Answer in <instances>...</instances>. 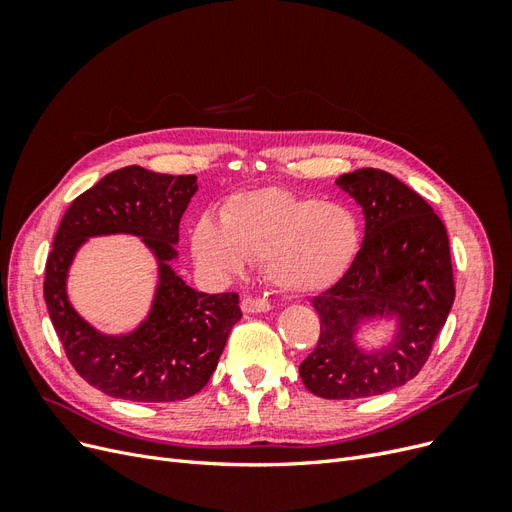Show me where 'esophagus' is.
<instances>
[{
	"instance_id": "obj_1",
	"label": "esophagus",
	"mask_w": 512,
	"mask_h": 512,
	"mask_svg": "<svg viewBox=\"0 0 512 512\" xmlns=\"http://www.w3.org/2000/svg\"><path fill=\"white\" fill-rule=\"evenodd\" d=\"M241 309L243 314H265L271 309V303L265 299H252V297H245L241 301Z\"/></svg>"
}]
</instances>
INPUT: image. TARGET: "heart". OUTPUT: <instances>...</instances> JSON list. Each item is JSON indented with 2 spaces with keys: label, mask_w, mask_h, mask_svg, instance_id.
<instances>
[{
  "label": "heart",
  "mask_w": 512,
  "mask_h": 512,
  "mask_svg": "<svg viewBox=\"0 0 512 512\" xmlns=\"http://www.w3.org/2000/svg\"><path fill=\"white\" fill-rule=\"evenodd\" d=\"M361 245L356 215L339 203L284 188L230 198L220 222L203 215L192 254L213 275L237 277L247 260H265L269 282L288 294H316L342 280Z\"/></svg>",
  "instance_id": "1"
}]
</instances>
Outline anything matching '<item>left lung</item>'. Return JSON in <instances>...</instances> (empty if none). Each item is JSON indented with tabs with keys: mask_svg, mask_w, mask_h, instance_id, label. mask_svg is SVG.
I'll return each instance as SVG.
<instances>
[{
	"mask_svg": "<svg viewBox=\"0 0 512 512\" xmlns=\"http://www.w3.org/2000/svg\"><path fill=\"white\" fill-rule=\"evenodd\" d=\"M335 183L361 205L365 237L342 280L314 299L320 339L299 374L318 397L361 399L404 386L425 365L455 301L451 247L427 200L386 170ZM369 323L390 335L367 347Z\"/></svg>",
	"mask_w": 512,
	"mask_h": 512,
	"instance_id": "obj_1",
	"label": "left lung"
}]
</instances>
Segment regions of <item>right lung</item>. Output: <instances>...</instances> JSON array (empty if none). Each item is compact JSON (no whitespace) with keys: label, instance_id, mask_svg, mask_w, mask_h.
<instances>
[{"label":"right lung","instance_id":"add662e5","mask_svg":"<svg viewBox=\"0 0 512 512\" xmlns=\"http://www.w3.org/2000/svg\"><path fill=\"white\" fill-rule=\"evenodd\" d=\"M198 192L196 175H160L126 166L72 200L46 260L44 301L70 363L98 391L130 401H179L196 395L218 367L239 294H207L185 284L179 222ZM138 236L157 260V288L148 316L128 334H104L67 297V275L80 247L94 236Z\"/></svg>","mask_w":512,"mask_h":512}]
</instances>
